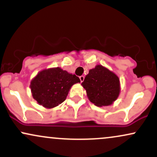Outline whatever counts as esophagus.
<instances>
[{
    "mask_svg": "<svg viewBox=\"0 0 157 157\" xmlns=\"http://www.w3.org/2000/svg\"><path fill=\"white\" fill-rule=\"evenodd\" d=\"M84 78H85L84 76H80V82H82V81L84 80Z\"/></svg>",
    "mask_w": 157,
    "mask_h": 157,
    "instance_id": "esophagus-1",
    "label": "esophagus"
}]
</instances>
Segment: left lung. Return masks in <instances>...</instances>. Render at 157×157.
I'll return each mask as SVG.
<instances>
[{
  "label": "left lung",
  "instance_id": "8db88e82",
  "mask_svg": "<svg viewBox=\"0 0 157 157\" xmlns=\"http://www.w3.org/2000/svg\"><path fill=\"white\" fill-rule=\"evenodd\" d=\"M82 86L89 100L99 107L111 105L120 92L119 77L101 65L89 70Z\"/></svg>",
  "mask_w": 157,
  "mask_h": 157
}]
</instances>
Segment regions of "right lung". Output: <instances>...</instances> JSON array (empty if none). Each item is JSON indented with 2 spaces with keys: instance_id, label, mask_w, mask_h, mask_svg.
<instances>
[{
  "instance_id": "obj_1",
  "label": "right lung",
  "mask_w": 157,
  "mask_h": 157,
  "mask_svg": "<svg viewBox=\"0 0 157 157\" xmlns=\"http://www.w3.org/2000/svg\"><path fill=\"white\" fill-rule=\"evenodd\" d=\"M80 82L76 75L57 67L40 71L32 79L30 88L39 105L52 109L65 101L71 86Z\"/></svg>"
}]
</instances>
